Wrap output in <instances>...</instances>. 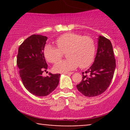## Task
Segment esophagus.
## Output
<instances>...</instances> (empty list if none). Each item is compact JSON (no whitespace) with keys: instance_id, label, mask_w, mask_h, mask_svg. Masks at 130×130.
I'll return each mask as SVG.
<instances>
[{"instance_id":"34e87169","label":"esophagus","mask_w":130,"mask_h":130,"mask_svg":"<svg viewBox=\"0 0 130 130\" xmlns=\"http://www.w3.org/2000/svg\"><path fill=\"white\" fill-rule=\"evenodd\" d=\"M73 73V72H64L63 74H68V75H70V74Z\"/></svg>"}]
</instances>
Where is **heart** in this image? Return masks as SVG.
<instances>
[{
	"label": "heart",
	"instance_id": "obj_1",
	"mask_svg": "<svg viewBox=\"0 0 130 130\" xmlns=\"http://www.w3.org/2000/svg\"><path fill=\"white\" fill-rule=\"evenodd\" d=\"M56 43L58 48L47 44L44 48L46 60L51 63L60 61L66 53L68 59L55 65L54 70L57 72H63L76 68H87L93 62L95 57V41L92 37L83 36L74 33H67L58 37Z\"/></svg>",
	"mask_w": 130,
	"mask_h": 130
}]
</instances>
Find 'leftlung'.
<instances>
[{"mask_svg": "<svg viewBox=\"0 0 130 130\" xmlns=\"http://www.w3.org/2000/svg\"><path fill=\"white\" fill-rule=\"evenodd\" d=\"M116 67L111 42L108 38L99 36L95 60L92 66L83 73L81 82L76 86L77 90L88 97L101 95L111 84Z\"/></svg>", "mask_w": 130, "mask_h": 130, "instance_id": "obj_1", "label": "left lung"}]
</instances>
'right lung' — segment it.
Wrapping results in <instances>:
<instances>
[{
  "label": "right lung",
  "instance_id": "1",
  "mask_svg": "<svg viewBox=\"0 0 130 130\" xmlns=\"http://www.w3.org/2000/svg\"><path fill=\"white\" fill-rule=\"evenodd\" d=\"M47 37L32 35L19 46L17 65L24 86L30 93L38 96L48 95L56 89L60 74L42 73L47 69L44 56V48Z\"/></svg>",
  "mask_w": 130,
  "mask_h": 130
}]
</instances>
